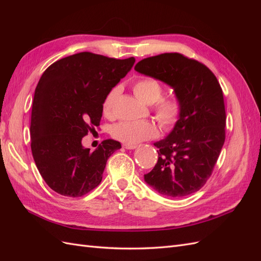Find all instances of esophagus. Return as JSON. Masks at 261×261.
I'll return each mask as SVG.
<instances>
[{"label": "esophagus", "mask_w": 261, "mask_h": 261, "mask_svg": "<svg viewBox=\"0 0 261 261\" xmlns=\"http://www.w3.org/2000/svg\"><path fill=\"white\" fill-rule=\"evenodd\" d=\"M123 147L125 148V149H128V150H134V149H136L137 148V146L136 145H123Z\"/></svg>", "instance_id": "34e87169"}]
</instances>
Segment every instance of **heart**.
Wrapping results in <instances>:
<instances>
[{
    "mask_svg": "<svg viewBox=\"0 0 261 261\" xmlns=\"http://www.w3.org/2000/svg\"><path fill=\"white\" fill-rule=\"evenodd\" d=\"M135 96L146 105H152L160 99L162 87L153 78H140L133 85ZM118 93V88L110 91L103 101V112L110 114L112 111L113 102ZM158 101V100H157ZM154 115L161 127L171 129L174 126L181 113V103L177 97L161 99L155 103ZM158 130L154 124L149 121L120 122L112 127V136L125 145H137L146 139L156 136Z\"/></svg>",
    "mask_w": 261,
    "mask_h": 261,
    "instance_id": "1",
    "label": "heart"
}]
</instances>
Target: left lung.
Masks as SVG:
<instances>
[{"instance_id": "obj_1", "label": "left lung", "mask_w": 261, "mask_h": 261, "mask_svg": "<svg viewBox=\"0 0 261 261\" xmlns=\"http://www.w3.org/2000/svg\"><path fill=\"white\" fill-rule=\"evenodd\" d=\"M135 70L170 86L181 103L177 123L153 145L158 162L145 181L159 194L176 198L206 184L225 140L223 92L217 77L198 61L163 53L138 62Z\"/></svg>"}]
</instances>
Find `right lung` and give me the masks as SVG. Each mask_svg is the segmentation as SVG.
<instances>
[{
    "label": "right lung",
    "instance_id": "right-lung-1",
    "mask_svg": "<svg viewBox=\"0 0 261 261\" xmlns=\"http://www.w3.org/2000/svg\"><path fill=\"white\" fill-rule=\"evenodd\" d=\"M134 63V58L116 60L81 52L44 70L31 109V151L54 192L82 197L101 183L109 156L122 146L106 139L91 152L82 139L100 125L107 94Z\"/></svg>",
    "mask_w": 261,
    "mask_h": 261
}]
</instances>
